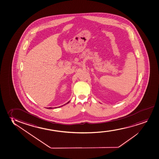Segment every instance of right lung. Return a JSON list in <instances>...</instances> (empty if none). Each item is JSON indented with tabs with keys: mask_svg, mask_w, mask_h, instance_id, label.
I'll list each match as a JSON object with an SVG mask.
<instances>
[{
	"mask_svg": "<svg viewBox=\"0 0 159 159\" xmlns=\"http://www.w3.org/2000/svg\"><path fill=\"white\" fill-rule=\"evenodd\" d=\"M69 102H70V101H68V102H67V103H66V104H67V103H69ZM66 104H65V105H64L61 106H59V107H61V106H63L65 105H66ZM57 108V107H55V108ZM48 109H52V108H53L48 107Z\"/></svg>",
	"mask_w": 159,
	"mask_h": 159,
	"instance_id": "right-lung-1",
	"label": "right lung"
}]
</instances>
